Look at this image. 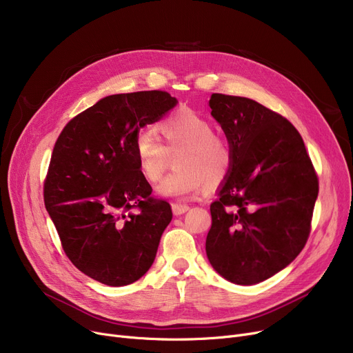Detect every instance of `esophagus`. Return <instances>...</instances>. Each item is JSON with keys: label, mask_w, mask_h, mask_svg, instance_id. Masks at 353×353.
Segmentation results:
<instances>
[{"label": "esophagus", "mask_w": 353, "mask_h": 353, "mask_svg": "<svg viewBox=\"0 0 353 353\" xmlns=\"http://www.w3.org/2000/svg\"><path fill=\"white\" fill-rule=\"evenodd\" d=\"M190 208L188 205H180V203H173L172 205V210H173V214L174 216H181L186 213Z\"/></svg>", "instance_id": "esophagus-1"}]
</instances>
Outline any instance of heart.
<instances>
[{
    "mask_svg": "<svg viewBox=\"0 0 353 353\" xmlns=\"http://www.w3.org/2000/svg\"><path fill=\"white\" fill-rule=\"evenodd\" d=\"M156 132H140L134 139V157L139 170L148 183H157L170 156L176 172L167 176L157 188L165 197L188 199L205 193L210 184L223 181L233 164V148L229 140L214 133V125L205 116L190 108H181L163 119Z\"/></svg>",
    "mask_w": 353,
    "mask_h": 353,
    "instance_id": "b5f03b06",
    "label": "heart"
}]
</instances>
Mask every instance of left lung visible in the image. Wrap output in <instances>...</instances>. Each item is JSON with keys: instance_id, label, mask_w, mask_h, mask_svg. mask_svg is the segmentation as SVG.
I'll list each match as a JSON object with an SVG mask.
<instances>
[{"instance_id": "1", "label": "left lung", "mask_w": 353, "mask_h": 353, "mask_svg": "<svg viewBox=\"0 0 353 353\" xmlns=\"http://www.w3.org/2000/svg\"><path fill=\"white\" fill-rule=\"evenodd\" d=\"M209 105L233 148V164L210 205L206 253L229 282L256 285L305 248L318 176L288 119L254 100L219 92Z\"/></svg>"}]
</instances>
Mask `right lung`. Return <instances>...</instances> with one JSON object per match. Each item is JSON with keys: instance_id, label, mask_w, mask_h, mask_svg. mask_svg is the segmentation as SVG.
Instances as JSON below:
<instances>
[{"instance_id": "add662e5", "label": "right lung", "mask_w": 353, "mask_h": 353, "mask_svg": "<svg viewBox=\"0 0 353 353\" xmlns=\"http://www.w3.org/2000/svg\"><path fill=\"white\" fill-rule=\"evenodd\" d=\"M176 104L160 90L108 96L70 120L55 141L46 209L71 263L100 283L139 281L172 221L169 203L152 197L133 147L140 128Z\"/></svg>"}]
</instances>
